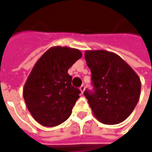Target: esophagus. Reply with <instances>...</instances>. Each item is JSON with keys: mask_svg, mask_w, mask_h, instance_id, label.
<instances>
[{"mask_svg": "<svg viewBox=\"0 0 152 152\" xmlns=\"http://www.w3.org/2000/svg\"><path fill=\"white\" fill-rule=\"evenodd\" d=\"M85 89H86V87H85V86H81L80 87V90L81 94H83V93H84Z\"/></svg>", "mask_w": 152, "mask_h": 152, "instance_id": "esophagus-1", "label": "esophagus"}]
</instances>
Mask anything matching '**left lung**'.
Listing matches in <instances>:
<instances>
[{
    "label": "left lung",
    "instance_id": "left-lung-1",
    "mask_svg": "<svg viewBox=\"0 0 152 152\" xmlns=\"http://www.w3.org/2000/svg\"><path fill=\"white\" fill-rule=\"evenodd\" d=\"M87 66L91 71L94 90L84 94L100 122L116 124L132 113L139 100L141 81L121 57L106 50H87Z\"/></svg>",
    "mask_w": 152,
    "mask_h": 152
}]
</instances>
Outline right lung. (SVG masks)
Returning a JSON list of instances; mask_svg holds the SVG:
<instances>
[{"label": "right lung", "instance_id": "1", "mask_svg": "<svg viewBox=\"0 0 152 152\" xmlns=\"http://www.w3.org/2000/svg\"><path fill=\"white\" fill-rule=\"evenodd\" d=\"M82 56L79 50L53 46L38 59L23 87L28 111L39 124L54 127L66 121L79 99L67 71Z\"/></svg>", "mask_w": 152, "mask_h": 152}]
</instances>
